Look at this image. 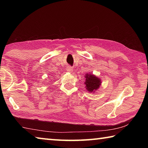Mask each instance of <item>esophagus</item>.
Returning a JSON list of instances; mask_svg holds the SVG:
<instances>
[{
  "label": "esophagus",
  "instance_id": "obj_1",
  "mask_svg": "<svg viewBox=\"0 0 148 148\" xmlns=\"http://www.w3.org/2000/svg\"><path fill=\"white\" fill-rule=\"evenodd\" d=\"M66 71H68V72H72V68L71 66H69V67H67Z\"/></svg>",
  "mask_w": 148,
  "mask_h": 148
}]
</instances>
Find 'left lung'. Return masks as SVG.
Here are the masks:
<instances>
[{
    "instance_id": "left-lung-1",
    "label": "left lung",
    "mask_w": 148,
    "mask_h": 148,
    "mask_svg": "<svg viewBox=\"0 0 148 148\" xmlns=\"http://www.w3.org/2000/svg\"><path fill=\"white\" fill-rule=\"evenodd\" d=\"M86 77V87L87 91L93 92V91H95L99 88L101 85V79L92 74L89 75L87 74Z\"/></svg>"
}]
</instances>
